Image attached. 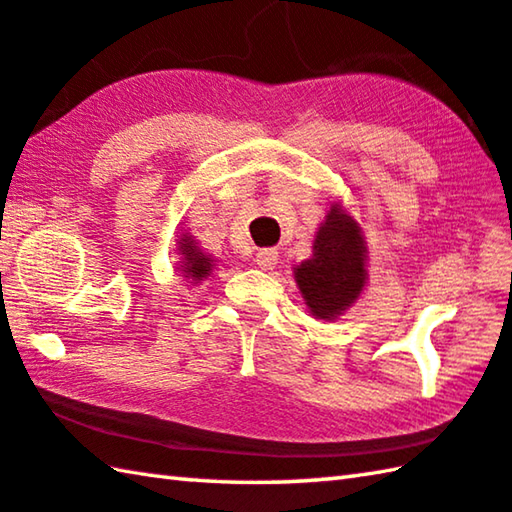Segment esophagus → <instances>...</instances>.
I'll return each instance as SVG.
<instances>
[{
  "label": "esophagus",
  "instance_id": "1",
  "mask_svg": "<svg viewBox=\"0 0 512 512\" xmlns=\"http://www.w3.org/2000/svg\"><path fill=\"white\" fill-rule=\"evenodd\" d=\"M276 263H279V251L276 249H261L256 254V265L261 270H274Z\"/></svg>",
  "mask_w": 512,
  "mask_h": 512
}]
</instances>
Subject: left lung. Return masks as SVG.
Returning <instances> with one entry per match:
<instances>
[{"mask_svg":"<svg viewBox=\"0 0 512 512\" xmlns=\"http://www.w3.org/2000/svg\"><path fill=\"white\" fill-rule=\"evenodd\" d=\"M294 281L317 319L333 321L360 299L366 285V242L362 227L342 204L330 206L312 256L294 267Z\"/></svg>","mask_w":512,"mask_h":512,"instance_id":"left-lung-1","label":"left lung"}]
</instances>
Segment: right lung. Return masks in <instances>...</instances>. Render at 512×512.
Masks as SVG:
<instances>
[{
	"label": "right lung",
	"mask_w": 512,
	"mask_h": 512,
	"mask_svg": "<svg viewBox=\"0 0 512 512\" xmlns=\"http://www.w3.org/2000/svg\"><path fill=\"white\" fill-rule=\"evenodd\" d=\"M177 249H179V254H182V258H179L177 270L182 272L186 281L200 283L211 274L213 258L206 256L204 251L197 247V242L193 240V236H186V233H184L182 240H179Z\"/></svg>",
	"instance_id": "add662e5"
}]
</instances>
